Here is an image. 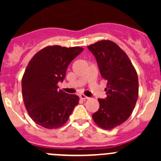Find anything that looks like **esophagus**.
Here are the masks:
<instances>
[{
    "mask_svg": "<svg viewBox=\"0 0 161 161\" xmlns=\"http://www.w3.org/2000/svg\"><path fill=\"white\" fill-rule=\"evenodd\" d=\"M79 97H80V99H82V100H87V99H89V97H87L86 96H85L84 94H81V95L79 96Z\"/></svg>",
    "mask_w": 161,
    "mask_h": 161,
    "instance_id": "1",
    "label": "esophagus"
}]
</instances>
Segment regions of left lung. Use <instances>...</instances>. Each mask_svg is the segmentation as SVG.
Segmentation results:
<instances>
[{
  "instance_id": "8db88e82",
  "label": "left lung",
  "mask_w": 161,
  "mask_h": 161,
  "mask_svg": "<svg viewBox=\"0 0 161 161\" xmlns=\"http://www.w3.org/2000/svg\"><path fill=\"white\" fill-rule=\"evenodd\" d=\"M97 59L101 76L108 81L105 100L98 99L100 108L92 115L96 124L111 130L130 117L139 95L137 72L128 55L108 40L87 47Z\"/></svg>"
}]
</instances>
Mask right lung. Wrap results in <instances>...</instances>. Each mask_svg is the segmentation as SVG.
Here are the masks:
<instances>
[{
    "mask_svg": "<svg viewBox=\"0 0 161 161\" xmlns=\"http://www.w3.org/2000/svg\"><path fill=\"white\" fill-rule=\"evenodd\" d=\"M83 48L47 46L37 52L25 69L22 79L25 107L35 123L48 129H58L69 120L79 98L58 90L68 66Z\"/></svg>",
    "mask_w": 161,
    "mask_h": 161,
    "instance_id": "1",
    "label": "right lung"
}]
</instances>
